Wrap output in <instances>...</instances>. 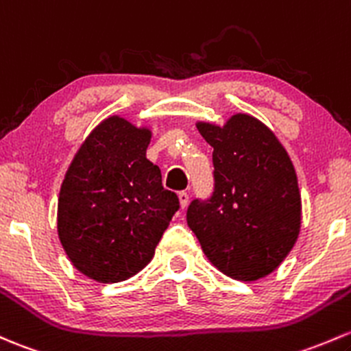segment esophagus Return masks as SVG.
Masks as SVG:
<instances>
[{"mask_svg": "<svg viewBox=\"0 0 351 351\" xmlns=\"http://www.w3.org/2000/svg\"><path fill=\"white\" fill-rule=\"evenodd\" d=\"M178 200H180V206H182V208H185V206L188 205V200H190V197H188L186 191H180Z\"/></svg>", "mask_w": 351, "mask_h": 351, "instance_id": "esophagus-1", "label": "esophagus"}]
</instances>
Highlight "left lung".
<instances>
[{"mask_svg": "<svg viewBox=\"0 0 351 351\" xmlns=\"http://www.w3.org/2000/svg\"><path fill=\"white\" fill-rule=\"evenodd\" d=\"M213 147L215 190L193 200L186 222L220 272L257 281L281 265L301 228L296 169L274 132L257 117L237 112L220 124L197 121Z\"/></svg>", "mask_w": 351, "mask_h": 351, "instance_id": "1", "label": "left lung"}]
</instances>
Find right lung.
<instances>
[{"mask_svg": "<svg viewBox=\"0 0 351 351\" xmlns=\"http://www.w3.org/2000/svg\"><path fill=\"white\" fill-rule=\"evenodd\" d=\"M151 129L109 116L90 131L62 182L57 232L73 267L97 282H121L151 263L180 208L146 158Z\"/></svg>", "mask_w": 351, "mask_h": 351, "instance_id": "1", "label": "right lung"}]
</instances>
